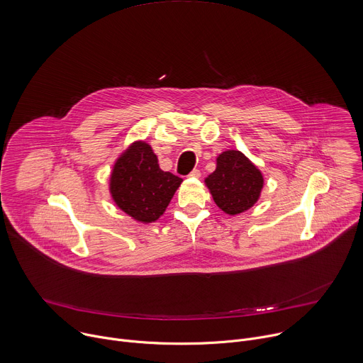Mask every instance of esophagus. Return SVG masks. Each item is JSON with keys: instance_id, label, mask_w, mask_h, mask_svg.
<instances>
[{"instance_id": "obj_1", "label": "esophagus", "mask_w": 363, "mask_h": 363, "mask_svg": "<svg viewBox=\"0 0 363 363\" xmlns=\"http://www.w3.org/2000/svg\"><path fill=\"white\" fill-rule=\"evenodd\" d=\"M188 177H189V178H199V177H201V171L195 168V169L191 171V174H189Z\"/></svg>"}]
</instances>
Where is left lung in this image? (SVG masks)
Wrapping results in <instances>:
<instances>
[{
    "label": "left lung",
    "mask_w": 363,
    "mask_h": 363,
    "mask_svg": "<svg viewBox=\"0 0 363 363\" xmlns=\"http://www.w3.org/2000/svg\"><path fill=\"white\" fill-rule=\"evenodd\" d=\"M215 203L226 213L250 209L264 186L261 171L239 151H225L216 158V169L205 179Z\"/></svg>",
    "instance_id": "left-lung-1"
}]
</instances>
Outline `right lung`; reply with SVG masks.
<instances>
[{"instance_id":"1","label":"right lung","mask_w":363,"mask_h":363,"mask_svg":"<svg viewBox=\"0 0 363 363\" xmlns=\"http://www.w3.org/2000/svg\"><path fill=\"white\" fill-rule=\"evenodd\" d=\"M181 182L182 178L160 168L148 144L135 143L115 162L109 189L125 213L152 222L164 213Z\"/></svg>"}]
</instances>
